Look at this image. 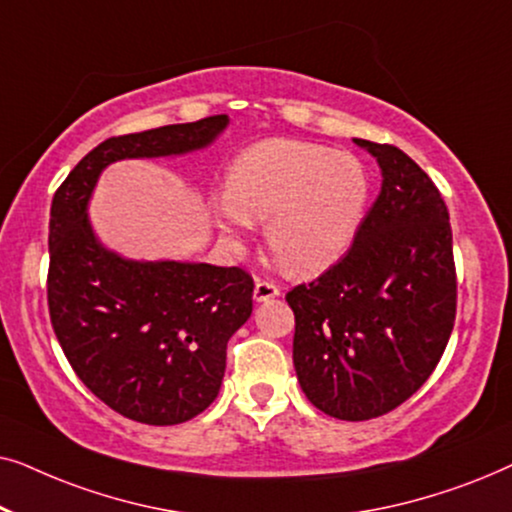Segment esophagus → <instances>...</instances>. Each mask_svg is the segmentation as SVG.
<instances>
[{
  "label": "esophagus",
  "instance_id": "esophagus-1",
  "mask_svg": "<svg viewBox=\"0 0 512 512\" xmlns=\"http://www.w3.org/2000/svg\"><path fill=\"white\" fill-rule=\"evenodd\" d=\"M279 296V286L268 282V279H256L254 284V300L256 303H268V300Z\"/></svg>",
  "mask_w": 512,
  "mask_h": 512
}]
</instances>
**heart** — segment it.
<instances>
[{
  "label": "heart",
  "instance_id": "heart-1",
  "mask_svg": "<svg viewBox=\"0 0 512 512\" xmlns=\"http://www.w3.org/2000/svg\"><path fill=\"white\" fill-rule=\"evenodd\" d=\"M370 181L354 153L296 139H263L237 153L226 193L212 198L230 237L265 221V240L284 268L317 275L354 242Z\"/></svg>",
  "mask_w": 512,
  "mask_h": 512
}]
</instances>
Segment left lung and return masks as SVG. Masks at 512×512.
<instances>
[{
    "label": "left lung",
    "instance_id": "left-lung-1",
    "mask_svg": "<svg viewBox=\"0 0 512 512\" xmlns=\"http://www.w3.org/2000/svg\"><path fill=\"white\" fill-rule=\"evenodd\" d=\"M354 144L380 165L382 191L347 254L286 303L307 401L363 422L408 401L438 366L457 314V275L450 214L429 174L396 146Z\"/></svg>",
    "mask_w": 512,
    "mask_h": 512
}]
</instances>
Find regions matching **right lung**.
I'll return each instance as SVG.
<instances>
[{
    "label": "right lung",
    "instance_id": "add662e5",
    "mask_svg": "<svg viewBox=\"0 0 512 512\" xmlns=\"http://www.w3.org/2000/svg\"><path fill=\"white\" fill-rule=\"evenodd\" d=\"M228 116L111 137L69 172L48 223V310L79 380L123 417L181 424L219 396L226 347L251 317L254 279L240 268L135 261L107 249L88 216L100 174L128 158L205 149Z\"/></svg>",
    "mask_w": 512,
    "mask_h": 512
}]
</instances>
